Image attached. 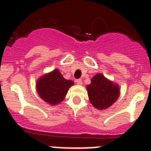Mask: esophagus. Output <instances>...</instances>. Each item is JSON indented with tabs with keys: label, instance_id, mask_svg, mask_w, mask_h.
Returning <instances> with one entry per match:
<instances>
[{
	"label": "esophagus",
	"instance_id": "34e87169",
	"mask_svg": "<svg viewBox=\"0 0 151 151\" xmlns=\"http://www.w3.org/2000/svg\"><path fill=\"white\" fill-rule=\"evenodd\" d=\"M76 82L77 83V85H82V80L81 78H78V79H76Z\"/></svg>",
	"mask_w": 151,
	"mask_h": 151
}]
</instances>
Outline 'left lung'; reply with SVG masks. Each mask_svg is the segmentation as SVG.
<instances>
[{
	"label": "left lung",
	"mask_w": 151,
	"mask_h": 151,
	"mask_svg": "<svg viewBox=\"0 0 151 151\" xmlns=\"http://www.w3.org/2000/svg\"><path fill=\"white\" fill-rule=\"evenodd\" d=\"M87 90L90 102L99 110L111 106L119 95L118 85H114L101 74H97L92 78Z\"/></svg>",
	"instance_id": "obj_1"
}]
</instances>
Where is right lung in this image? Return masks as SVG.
Wrapping results in <instances>:
<instances>
[{
	"mask_svg": "<svg viewBox=\"0 0 151 151\" xmlns=\"http://www.w3.org/2000/svg\"><path fill=\"white\" fill-rule=\"evenodd\" d=\"M73 85V81L65 79L58 69H54L40 78L36 88L39 96L45 102L55 105L65 98L68 90Z\"/></svg>",
	"mask_w": 151,
	"mask_h": 151,
	"instance_id": "add662e5",
	"label": "right lung"
}]
</instances>
